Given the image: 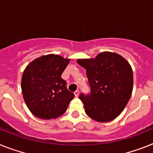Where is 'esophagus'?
Segmentation results:
<instances>
[{"label":"esophagus","instance_id":"1","mask_svg":"<svg viewBox=\"0 0 153 153\" xmlns=\"http://www.w3.org/2000/svg\"><path fill=\"white\" fill-rule=\"evenodd\" d=\"M74 96H75V97H78L79 95V90L75 91V92H74Z\"/></svg>","mask_w":153,"mask_h":153}]
</instances>
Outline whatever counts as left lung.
<instances>
[{
    "mask_svg": "<svg viewBox=\"0 0 153 153\" xmlns=\"http://www.w3.org/2000/svg\"><path fill=\"white\" fill-rule=\"evenodd\" d=\"M86 70L89 96H79L85 111L92 120L109 122L117 117L130 100L133 90V71L126 59L105 51L95 58L79 59Z\"/></svg>",
    "mask_w": 153,
    "mask_h": 153,
    "instance_id": "obj_1",
    "label": "left lung"
}]
</instances>
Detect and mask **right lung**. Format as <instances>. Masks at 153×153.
I'll return each mask as SVG.
<instances>
[{
  "label": "right lung",
  "mask_w": 153,
  "mask_h": 153,
  "mask_svg": "<svg viewBox=\"0 0 153 153\" xmlns=\"http://www.w3.org/2000/svg\"><path fill=\"white\" fill-rule=\"evenodd\" d=\"M71 60L43 55L27 65L22 77L23 99L31 113L43 120L55 119L66 111L74 94L61 79Z\"/></svg>",
  "instance_id": "obj_1"
}]
</instances>
